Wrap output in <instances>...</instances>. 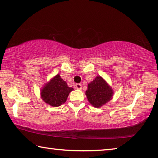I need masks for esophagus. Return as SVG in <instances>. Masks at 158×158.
<instances>
[{
	"mask_svg": "<svg viewBox=\"0 0 158 158\" xmlns=\"http://www.w3.org/2000/svg\"><path fill=\"white\" fill-rule=\"evenodd\" d=\"M75 87H76L77 89L81 90V84H75Z\"/></svg>",
	"mask_w": 158,
	"mask_h": 158,
	"instance_id": "34e87169",
	"label": "esophagus"
}]
</instances>
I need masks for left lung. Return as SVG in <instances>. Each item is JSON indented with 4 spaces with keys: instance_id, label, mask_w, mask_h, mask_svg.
Listing matches in <instances>:
<instances>
[{
    "instance_id": "8db88e82",
    "label": "left lung",
    "mask_w": 158,
    "mask_h": 158,
    "mask_svg": "<svg viewBox=\"0 0 158 158\" xmlns=\"http://www.w3.org/2000/svg\"><path fill=\"white\" fill-rule=\"evenodd\" d=\"M114 95V90L102 77L97 76L88 84L85 91L88 100L95 108H100L110 101Z\"/></svg>"
}]
</instances>
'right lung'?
Listing matches in <instances>:
<instances>
[{
	"mask_svg": "<svg viewBox=\"0 0 158 158\" xmlns=\"http://www.w3.org/2000/svg\"><path fill=\"white\" fill-rule=\"evenodd\" d=\"M74 89L69 87L66 81L57 74L46 83L40 90L42 100L53 107H57L66 102L68 95Z\"/></svg>",
	"mask_w": 158,
	"mask_h": 158,
	"instance_id": "right-lung-1",
	"label": "right lung"
}]
</instances>
